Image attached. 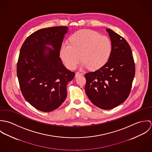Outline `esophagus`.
I'll use <instances>...</instances> for the list:
<instances>
[{
    "mask_svg": "<svg viewBox=\"0 0 152 152\" xmlns=\"http://www.w3.org/2000/svg\"><path fill=\"white\" fill-rule=\"evenodd\" d=\"M83 74L81 73V72H77L75 73V77H77L78 76H81V75H83Z\"/></svg>",
    "mask_w": 152,
    "mask_h": 152,
    "instance_id": "esophagus-1",
    "label": "esophagus"
}]
</instances>
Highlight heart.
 <instances>
[{"label": "heart", "mask_w": 152, "mask_h": 152, "mask_svg": "<svg viewBox=\"0 0 152 152\" xmlns=\"http://www.w3.org/2000/svg\"><path fill=\"white\" fill-rule=\"evenodd\" d=\"M111 50L112 43L108 37L91 30H82L71 37L70 44L61 45L60 54L69 69H74L82 58L83 67L96 69L108 62Z\"/></svg>", "instance_id": "obj_1"}]
</instances>
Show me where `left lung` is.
Masks as SVG:
<instances>
[{
    "label": "left lung",
    "instance_id": "left-lung-1",
    "mask_svg": "<svg viewBox=\"0 0 152 152\" xmlns=\"http://www.w3.org/2000/svg\"><path fill=\"white\" fill-rule=\"evenodd\" d=\"M112 43L108 62L99 69L85 74V90L91 102L102 109L114 108L130 94L135 75V65L128 43L107 28Z\"/></svg>",
    "mask_w": 152,
    "mask_h": 152
}]
</instances>
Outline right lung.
<instances>
[{
    "instance_id": "1",
    "label": "right lung",
    "mask_w": 152,
    "mask_h": 152,
    "mask_svg": "<svg viewBox=\"0 0 152 152\" xmlns=\"http://www.w3.org/2000/svg\"><path fill=\"white\" fill-rule=\"evenodd\" d=\"M68 28L56 26L39 30L26 39L20 51L17 75L22 94L30 104L43 112L53 111L64 102L66 86L75 77L60 57Z\"/></svg>"
}]
</instances>
